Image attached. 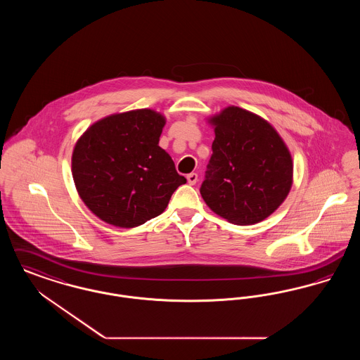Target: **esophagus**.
I'll use <instances>...</instances> for the list:
<instances>
[{"label":"esophagus","mask_w":360,"mask_h":360,"mask_svg":"<svg viewBox=\"0 0 360 360\" xmlns=\"http://www.w3.org/2000/svg\"><path fill=\"white\" fill-rule=\"evenodd\" d=\"M186 179H188V185H195L197 181H198V175L195 172H191L186 176Z\"/></svg>","instance_id":"obj_1"}]
</instances>
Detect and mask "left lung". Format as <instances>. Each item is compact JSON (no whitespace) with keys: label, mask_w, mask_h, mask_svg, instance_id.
Masks as SVG:
<instances>
[{"label":"left lung","mask_w":360,"mask_h":360,"mask_svg":"<svg viewBox=\"0 0 360 360\" xmlns=\"http://www.w3.org/2000/svg\"><path fill=\"white\" fill-rule=\"evenodd\" d=\"M214 129L201 195L216 214L236 225L260 223L282 205L292 185V159L263 117L231 105L210 116Z\"/></svg>","instance_id":"8db88e82"}]
</instances>
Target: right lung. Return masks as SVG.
<instances>
[{"instance_id":"add662e5","label":"right lung","mask_w":360,"mask_h":360,"mask_svg":"<svg viewBox=\"0 0 360 360\" xmlns=\"http://www.w3.org/2000/svg\"><path fill=\"white\" fill-rule=\"evenodd\" d=\"M166 117L153 109L115 113L91 124L77 140L71 172L91 213L119 228H135L162 214L186 184L159 147Z\"/></svg>"}]
</instances>
